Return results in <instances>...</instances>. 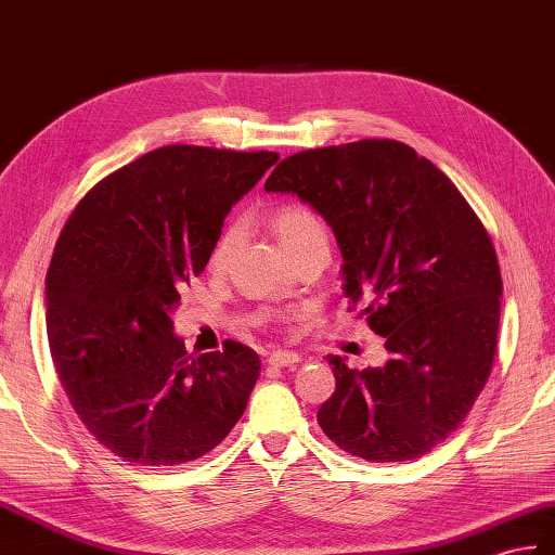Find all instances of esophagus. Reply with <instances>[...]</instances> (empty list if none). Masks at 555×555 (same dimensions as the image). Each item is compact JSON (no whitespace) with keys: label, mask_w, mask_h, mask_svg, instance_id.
<instances>
[{"label":"esophagus","mask_w":555,"mask_h":555,"mask_svg":"<svg viewBox=\"0 0 555 555\" xmlns=\"http://www.w3.org/2000/svg\"><path fill=\"white\" fill-rule=\"evenodd\" d=\"M300 362V354L288 352V350H274L267 354V364L269 366H279V369H286V366H295Z\"/></svg>","instance_id":"obj_1"}]
</instances>
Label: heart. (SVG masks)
Segmentation results:
<instances>
[{
    "instance_id": "b5f03b06",
    "label": "heart",
    "mask_w": 555,
    "mask_h": 555,
    "mask_svg": "<svg viewBox=\"0 0 555 555\" xmlns=\"http://www.w3.org/2000/svg\"><path fill=\"white\" fill-rule=\"evenodd\" d=\"M272 227H274V234L283 246V250H286L288 255L314 246V243H326V229H324V224H321V219L312 210L305 208V205H298V203H291V205H283V208H279L274 212ZM236 238H238L236 224L224 229V234L219 236V241L215 243V250L210 255L212 269H219L227 262V255L231 248H234Z\"/></svg>"
}]
</instances>
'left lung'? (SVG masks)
Listing matches in <instances>:
<instances>
[{
    "label": "left lung",
    "instance_id": "8db88e82",
    "mask_svg": "<svg viewBox=\"0 0 555 555\" xmlns=\"http://www.w3.org/2000/svg\"><path fill=\"white\" fill-rule=\"evenodd\" d=\"M267 193H291L331 227L350 309L364 302L388 362L328 357L336 392L317 421L366 461H409L459 428L492 371L501 272L492 241L459 189L392 139L300 151Z\"/></svg>",
    "mask_w": 555,
    "mask_h": 555
}]
</instances>
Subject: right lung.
Segmentation results:
<instances>
[{
    "mask_svg": "<svg viewBox=\"0 0 555 555\" xmlns=\"http://www.w3.org/2000/svg\"><path fill=\"white\" fill-rule=\"evenodd\" d=\"M276 160L163 146L99 182L63 227L47 272L51 359L77 416L125 461L198 459L246 411L260 357L234 340L191 357L172 312L229 210Z\"/></svg>",
    "mask_w": 555,
    "mask_h": 555,
    "instance_id": "right-lung-1",
    "label": "right lung"
}]
</instances>
